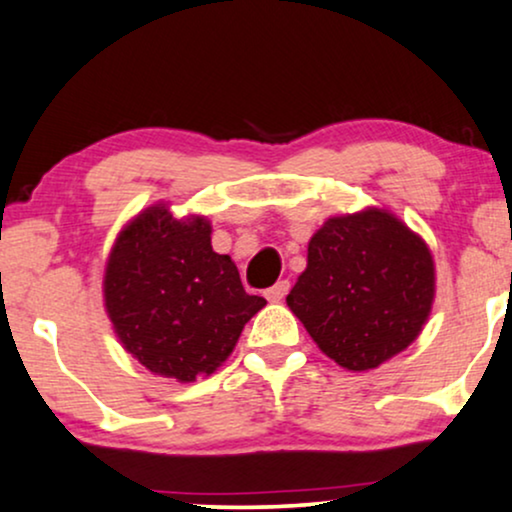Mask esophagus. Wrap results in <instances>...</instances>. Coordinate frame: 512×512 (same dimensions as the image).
I'll return each mask as SVG.
<instances>
[{
  "label": "esophagus",
  "mask_w": 512,
  "mask_h": 512,
  "mask_svg": "<svg viewBox=\"0 0 512 512\" xmlns=\"http://www.w3.org/2000/svg\"><path fill=\"white\" fill-rule=\"evenodd\" d=\"M287 292H289V282H287V280H280V282H277V285H273V287L268 289L266 299L273 301V304H277V301L285 299Z\"/></svg>",
  "instance_id": "esophagus-1"
}]
</instances>
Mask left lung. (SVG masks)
Returning <instances> with one entry per match:
<instances>
[{"instance_id": "8db88e82", "label": "left lung", "mask_w": 512, "mask_h": 512, "mask_svg": "<svg viewBox=\"0 0 512 512\" xmlns=\"http://www.w3.org/2000/svg\"><path fill=\"white\" fill-rule=\"evenodd\" d=\"M434 294L425 239L387 208L368 206L315 230L287 306L327 358L368 372L418 339Z\"/></svg>"}]
</instances>
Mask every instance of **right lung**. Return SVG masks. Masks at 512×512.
I'll use <instances>...</instances> for the list:
<instances>
[{"label":"right lung","mask_w":512,"mask_h":512,"mask_svg":"<svg viewBox=\"0 0 512 512\" xmlns=\"http://www.w3.org/2000/svg\"><path fill=\"white\" fill-rule=\"evenodd\" d=\"M206 216L175 218L156 201L118 232L104 268V308L123 349L154 375L197 382L235 351L266 306L244 292L239 270L211 246Z\"/></svg>","instance_id":"add662e5"}]
</instances>
